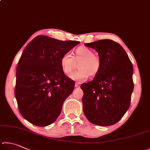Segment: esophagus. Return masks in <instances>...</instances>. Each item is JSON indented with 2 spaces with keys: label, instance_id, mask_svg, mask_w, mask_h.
I'll return each mask as SVG.
<instances>
[{
  "label": "esophagus",
  "instance_id": "esophagus-1",
  "mask_svg": "<svg viewBox=\"0 0 150 150\" xmlns=\"http://www.w3.org/2000/svg\"><path fill=\"white\" fill-rule=\"evenodd\" d=\"M80 84H81V83L80 82H76V83H75V87H79V86H80Z\"/></svg>",
  "mask_w": 150,
  "mask_h": 150
}]
</instances>
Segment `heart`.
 Returning <instances> with one entry per match:
<instances>
[{
  "label": "heart",
  "instance_id": "b5f03b06",
  "mask_svg": "<svg viewBox=\"0 0 150 150\" xmlns=\"http://www.w3.org/2000/svg\"><path fill=\"white\" fill-rule=\"evenodd\" d=\"M78 70L70 76L71 79L77 81H83L88 77L94 76L101 70L102 62L98 55L94 54L92 50L86 47H78L74 51V57L69 53H65L62 56L60 62L63 72L70 74L76 68V62H79Z\"/></svg>",
  "mask_w": 150,
  "mask_h": 150
}]
</instances>
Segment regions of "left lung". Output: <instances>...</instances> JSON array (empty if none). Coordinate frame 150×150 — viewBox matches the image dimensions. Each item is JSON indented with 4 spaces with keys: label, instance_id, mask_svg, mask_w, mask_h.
Returning <instances> with one entry per match:
<instances>
[{
    "label": "left lung",
    "instance_id": "left-lung-1",
    "mask_svg": "<svg viewBox=\"0 0 150 150\" xmlns=\"http://www.w3.org/2000/svg\"><path fill=\"white\" fill-rule=\"evenodd\" d=\"M101 58V70L93 80L81 85L83 109L94 125L107 127L122 119L130 107L134 90L132 62L122 47L110 39L84 44Z\"/></svg>",
    "mask_w": 150,
    "mask_h": 150
}]
</instances>
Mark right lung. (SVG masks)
Listing matches in <instances>:
<instances>
[{"label":"right lung","mask_w":150,"mask_h":150,"mask_svg":"<svg viewBox=\"0 0 150 150\" xmlns=\"http://www.w3.org/2000/svg\"><path fill=\"white\" fill-rule=\"evenodd\" d=\"M79 43L39 35L23 50L16 68L14 93L21 115L31 124L46 127L59 117L75 86L63 72L60 60Z\"/></svg>","instance_id":"1"}]
</instances>
